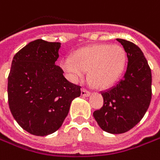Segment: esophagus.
I'll return each instance as SVG.
<instances>
[{
	"label": "esophagus",
	"instance_id": "esophagus-1",
	"mask_svg": "<svg viewBox=\"0 0 160 160\" xmlns=\"http://www.w3.org/2000/svg\"><path fill=\"white\" fill-rule=\"evenodd\" d=\"M81 94H82V96H84V97H87V96H89L90 95V92L88 91V90H86V89H82L81 90Z\"/></svg>",
	"mask_w": 160,
	"mask_h": 160
}]
</instances>
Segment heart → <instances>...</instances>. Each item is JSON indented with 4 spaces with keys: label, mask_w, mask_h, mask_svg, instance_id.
Wrapping results in <instances>:
<instances>
[{
    "label": "heart",
    "mask_w": 160,
    "mask_h": 160,
    "mask_svg": "<svg viewBox=\"0 0 160 160\" xmlns=\"http://www.w3.org/2000/svg\"><path fill=\"white\" fill-rule=\"evenodd\" d=\"M127 55L120 45L97 44L79 48L71 58H63L60 68L74 82L83 78L89 71L91 84L101 89L115 84L123 74Z\"/></svg>",
    "instance_id": "obj_1"
}]
</instances>
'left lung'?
<instances>
[{"mask_svg":"<svg viewBox=\"0 0 160 160\" xmlns=\"http://www.w3.org/2000/svg\"><path fill=\"white\" fill-rule=\"evenodd\" d=\"M127 53L128 66L122 79L102 92L103 105L93 117L104 132L120 134L130 131L145 115L151 101V70L140 48L117 38Z\"/></svg>","mask_w":160,"mask_h":160,"instance_id":"obj_1","label":"left lung"}]
</instances>
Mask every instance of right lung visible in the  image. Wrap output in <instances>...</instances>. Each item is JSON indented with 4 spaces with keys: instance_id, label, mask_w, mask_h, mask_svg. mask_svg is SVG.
Listing matches in <instances>:
<instances>
[{
    "instance_id": "add662e5",
    "label": "right lung",
    "mask_w": 160,
    "mask_h": 160,
    "mask_svg": "<svg viewBox=\"0 0 160 160\" xmlns=\"http://www.w3.org/2000/svg\"><path fill=\"white\" fill-rule=\"evenodd\" d=\"M59 42L37 39L16 53L8 76V102L20 127L36 136L58 131L81 86L72 84L55 63Z\"/></svg>"
}]
</instances>
